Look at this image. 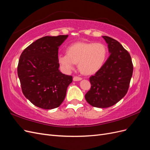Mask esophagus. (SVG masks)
Listing matches in <instances>:
<instances>
[{
	"mask_svg": "<svg viewBox=\"0 0 150 150\" xmlns=\"http://www.w3.org/2000/svg\"><path fill=\"white\" fill-rule=\"evenodd\" d=\"M81 79H82V78H81V77H79V76H74L73 78V81H81Z\"/></svg>",
	"mask_w": 150,
	"mask_h": 150,
	"instance_id": "34e87169",
	"label": "esophagus"
}]
</instances>
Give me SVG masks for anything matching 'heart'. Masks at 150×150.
<instances>
[{"mask_svg":"<svg viewBox=\"0 0 150 150\" xmlns=\"http://www.w3.org/2000/svg\"><path fill=\"white\" fill-rule=\"evenodd\" d=\"M66 53L58 56V62L63 69L70 71L78 63L81 72L91 75L99 71L105 64L108 50L103 43L78 42L68 46Z\"/></svg>","mask_w":150,"mask_h":150,"instance_id":"heart-1","label":"heart"}]
</instances>
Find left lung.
<instances>
[{
	"label": "left lung",
	"mask_w": 150,
	"mask_h": 150,
	"mask_svg": "<svg viewBox=\"0 0 150 150\" xmlns=\"http://www.w3.org/2000/svg\"><path fill=\"white\" fill-rule=\"evenodd\" d=\"M110 56L101 69L89 78L91 87L85 94L91 105L106 108L115 105L126 94L133 75L130 54L116 40L103 36Z\"/></svg>",
	"instance_id": "left-lung-1"
}]
</instances>
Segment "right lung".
<instances>
[{
    "label": "right lung",
    "instance_id": "1",
    "mask_svg": "<svg viewBox=\"0 0 150 150\" xmlns=\"http://www.w3.org/2000/svg\"><path fill=\"white\" fill-rule=\"evenodd\" d=\"M68 35L45 36L26 47L17 66L22 91L35 106L51 110L66 97L72 76L59 70L58 49Z\"/></svg>",
    "mask_w": 150,
    "mask_h": 150
}]
</instances>
